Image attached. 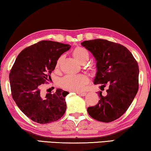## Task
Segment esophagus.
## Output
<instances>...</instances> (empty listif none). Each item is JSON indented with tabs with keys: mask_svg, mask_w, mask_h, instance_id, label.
I'll return each instance as SVG.
<instances>
[{
	"mask_svg": "<svg viewBox=\"0 0 151 151\" xmlns=\"http://www.w3.org/2000/svg\"><path fill=\"white\" fill-rule=\"evenodd\" d=\"M76 93H77L78 95L81 96H86V94H87L86 92H83V91H78Z\"/></svg>",
	"mask_w": 151,
	"mask_h": 151,
	"instance_id": "esophagus-1",
	"label": "esophagus"
}]
</instances>
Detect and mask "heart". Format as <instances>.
<instances>
[{"label":"heart","mask_w":151,"mask_h":151,"mask_svg":"<svg viewBox=\"0 0 151 151\" xmlns=\"http://www.w3.org/2000/svg\"><path fill=\"white\" fill-rule=\"evenodd\" d=\"M73 55L81 64L86 62L89 60V52L86 49L81 47H77L73 51ZM60 58L58 60L56 67L59 66ZM89 82L88 76L85 74L80 75H67L60 80V85L64 89L71 91H81L84 88L85 85Z\"/></svg>","instance_id":"1"}]
</instances>
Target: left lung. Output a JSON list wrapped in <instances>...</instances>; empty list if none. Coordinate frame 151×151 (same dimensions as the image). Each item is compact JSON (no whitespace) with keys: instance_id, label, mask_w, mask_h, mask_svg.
I'll list each match as a JSON object with an SVG mask.
<instances>
[{"instance_id":"1","label":"left lung","mask_w":151,"mask_h":151,"mask_svg":"<svg viewBox=\"0 0 151 151\" xmlns=\"http://www.w3.org/2000/svg\"><path fill=\"white\" fill-rule=\"evenodd\" d=\"M82 46L96 60L97 73L94 84L100 89L108 85L106 95L98 92L100 100L87 108L92 118L104 123L112 122L127 111L138 90L139 68L132 53L122 45L104 39L85 40Z\"/></svg>"}]
</instances>
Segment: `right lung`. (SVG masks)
Wrapping results in <instances>:
<instances>
[{
  "label": "right lung",
  "instance_id": "obj_1",
  "mask_svg": "<svg viewBox=\"0 0 151 151\" xmlns=\"http://www.w3.org/2000/svg\"><path fill=\"white\" fill-rule=\"evenodd\" d=\"M68 44L41 40L22 50L9 73L11 95L22 112L40 124L56 121L66 110L65 97L68 92L57 89L55 93H42V84L51 80L60 55L70 48Z\"/></svg>",
  "mask_w": 151,
  "mask_h": 151
}]
</instances>
